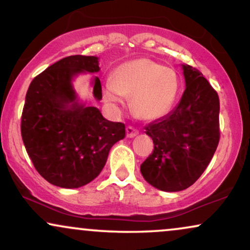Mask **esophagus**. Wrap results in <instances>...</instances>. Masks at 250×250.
<instances>
[{
	"instance_id": "esophagus-1",
	"label": "esophagus",
	"mask_w": 250,
	"mask_h": 250,
	"mask_svg": "<svg viewBox=\"0 0 250 250\" xmlns=\"http://www.w3.org/2000/svg\"><path fill=\"white\" fill-rule=\"evenodd\" d=\"M138 134H139L138 129H135L134 127H132V126H127V127H126V135H127V138L132 139V138H134V136H136Z\"/></svg>"
}]
</instances>
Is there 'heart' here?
Listing matches in <instances>:
<instances>
[{
    "label": "heart",
    "mask_w": 250,
    "mask_h": 250,
    "mask_svg": "<svg viewBox=\"0 0 250 250\" xmlns=\"http://www.w3.org/2000/svg\"><path fill=\"white\" fill-rule=\"evenodd\" d=\"M179 88L175 70L141 58L116 68L111 80L105 82L104 98L118 110L124 104V97H131L133 112L143 121H155L169 111Z\"/></svg>",
    "instance_id": "obj_1"
}]
</instances>
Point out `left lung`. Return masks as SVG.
Segmentation results:
<instances>
[{
    "mask_svg": "<svg viewBox=\"0 0 250 250\" xmlns=\"http://www.w3.org/2000/svg\"><path fill=\"white\" fill-rule=\"evenodd\" d=\"M186 91L179 104L146 126L153 151L142 163L141 174L156 189L182 191L207 168L220 141V100L203 74L182 64Z\"/></svg>",
    "mask_w": 250,
    "mask_h": 250,
    "instance_id": "left-lung-1",
    "label": "left lung"
}]
</instances>
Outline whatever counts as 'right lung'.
Instances as JSON below:
<instances>
[{
	"label": "right lung",
	"instance_id": "right-lung-1",
	"mask_svg": "<svg viewBox=\"0 0 250 250\" xmlns=\"http://www.w3.org/2000/svg\"><path fill=\"white\" fill-rule=\"evenodd\" d=\"M100 71L98 57L70 56L47 67L30 83L21 116V136L37 172L47 182L76 189L101 173L111 146L125 138V125L105 119L80 100L74 87L81 74ZM93 97L102 99L98 76Z\"/></svg>",
	"mask_w": 250,
	"mask_h": 250
}]
</instances>
